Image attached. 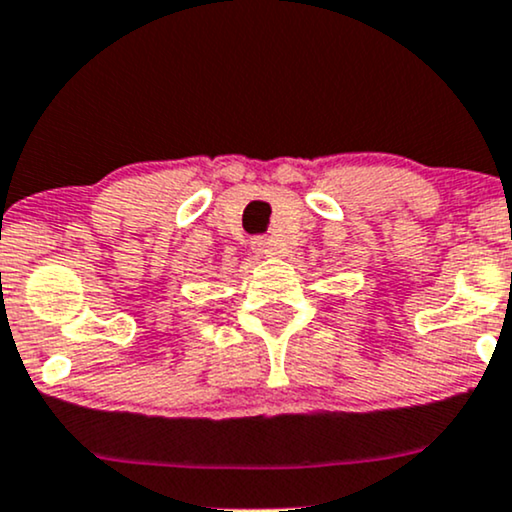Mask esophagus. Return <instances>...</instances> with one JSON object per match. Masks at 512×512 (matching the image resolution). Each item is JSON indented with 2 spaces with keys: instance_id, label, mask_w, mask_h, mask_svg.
<instances>
[{
  "instance_id": "esophagus-1",
  "label": "esophagus",
  "mask_w": 512,
  "mask_h": 512,
  "mask_svg": "<svg viewBox=\"0 0 512 512\" xmlns=\"http://www.w3.org/2000/svg\"><path fill=\"white\" fill-rule=\"evenodd\" d=\"M252 250L260 255H272V243L267 238H252Z\"/></svg>"
}]
</instances>
